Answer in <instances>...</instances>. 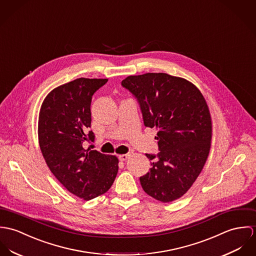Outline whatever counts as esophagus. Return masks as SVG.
Returning a JSON list of instances; mask_svg holds the SVG:
<instances>
[{
    "instance_id": "34e87169",
    "label": "esophagus",
    "mask_w": 256,
    "mask_h": 256,
    "mask_svg": "<svg viewBox=\"0 0 256 256\" xmlns=\"http://www.w3.org/2000/svg\"><path fill=\"white\" fill-rule=\"evenodd\" d=\"M130 157V154H120V155H118V159L120 160V161H126V160H128V158Z\"/></svg>"
}]
</instances>
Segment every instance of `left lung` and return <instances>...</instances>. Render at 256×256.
Wrapping results in <instances>:
<instances>
[{
  "mask_svg": "<svg viewBox=\"0 0 256 256\" xmlns=\"http://www.w3.org/2000/svg\"><path fill=\"white\" fill-rule=\"evenodd\" d=\"M138 99L145 126L156 128L160 152L145 154L150 170L140 178L143 190L161 202L182 198L208 158L212 120L198 88L164 72L130 76L122 82Z\"/></svg>",
  "mask_w": 256,
  "mask_h": 256,
  "instance_id": "obj_1",
  "label": "left lung"
}]
</instances>
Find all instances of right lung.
Segmentation results:
<instances>
[{"label": "right lung", "mask_w": 256, "mask_h": 256, "mask_svg": "<svg viewBox=\"0 0 256 256\" xmlns=\"http://www.w3.org/2000/svg\"><path fill=\"white\" fill-rule=\"evenodd\" d=\"M106 78H80L58 86L44 99L38 118V140L47 166L72 194L90 200L107 192L118 170V159L86 149L94 142L91 126L92 95Z\"/></svg>", "instance_id": "1"}]
</instances>
